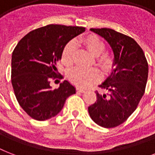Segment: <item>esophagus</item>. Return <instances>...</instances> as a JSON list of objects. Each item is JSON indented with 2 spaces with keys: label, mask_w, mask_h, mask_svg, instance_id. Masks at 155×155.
<instances>
[{
  "label": "esophagus",
  "mask_w": 155,
  "mask_h": 155,
  "mask_svg": "<svg viewBox=\"0 0 155 155\" xmlns=\"http://www.w3.org/2000/svg\"><path fill=\"white\" fill-rule=\"evenodd\" d=\"M76 91H77L78 92H84L85 90L83 89V88H80V87H77L76 88Z\"/></svg>",
  "instance_id": "esophagus-1"
}]
</instances>
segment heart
I'll return each mask as SVG.
<instances>
[{
    "label": "heart",
    "instance_id": "heart-1",
    "mask_svg": "<svg viewBox=\"0 0 155 155\" xmlns=\"http://www.w3.org/2000/svg\"><path fill=\"white\" fill-rule=\"evenodd\" d=\"M81 42L90 53L95 55L97 64L104 71H108L113 67V60L112 56L104 52V42L98 36L94 35H87L81 38ZM75 50V41L68 42L63 48L61 55L62 63L66 67H71L73 64V58ZM101 74L96 68H76L68 74V79L74 84L79 87H87L92 83L99 80Z\"/></svg>",
    "mask_w": 155,
    "mask_h": 155
}]
</instances>
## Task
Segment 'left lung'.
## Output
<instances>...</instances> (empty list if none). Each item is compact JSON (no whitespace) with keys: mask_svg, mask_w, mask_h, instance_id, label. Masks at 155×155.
Listing matches in <instances>:
<instances>
[{"mask_svg":"<svg viewBox=\"0 0 155 155\" xmlns=\"http://www.w3.org/2000/svg\"><path fill=\"white\" fill-rule=\"evenodd\" d=\"M90 30L110 45L114 69L100 85L107 93L96 92L97 101L88 107V113L100 126L116 127L134 112L144 95L148 63L142 49L132 38L108 28Z\"/></svg>","mask_w":155,"mask_h":155,"instance_id":"left-lung-1","label":"left lung"}]
</instances>
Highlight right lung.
Returning a JSON list of instances; mask_svg holds the SVG:
<instances>
[{"label":"right lung","instance_id":"obj_1","mask_svg":"<svg viewBox=\"0 0 155 155\" xmlns=\"http://www.w3.org/2000/svg\"><path fill=\"white\" fill-rule=\"evenodd\" d=\"M85 31L84 27L48 25L28 33L13 50L11 81L15 97L23 110L33 119L46 120L58 114L66 100L75 93L68 80L54 89L51 79L57 74L56 63L69 41Z\"/></svg>","mask_w":155,"mask_h":155}]
</instances>
